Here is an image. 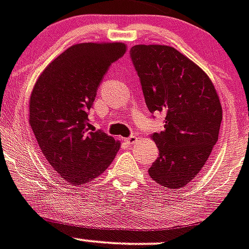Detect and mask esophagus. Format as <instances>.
Here are the masks:
<instances>
[{
    "label": "esophagus",
    "instance_id": "obj_1",
    "mask_svg": "<svg viewBox=\"0 0 249 249\" xmlns=\"http://www.w3.org/2000/svg\"><path fill=\"white\" fill-rule=\"evenodd\" d=\"M136 141H137V137L136 136H131V137H128V138L124 139V142H126V143H128V144L134 143V142H136Z\"/></svg>",
    "mask_w": 249,
    "mask_h": 249
}]
</instances>
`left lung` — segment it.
I'll return each mask as SVG.
<instances>
[{
    "mask_svg": "<svg viewBox=\"0 0 249 249\" xmlns=\"http://www.w3.org/2000/svg\"><path fill=\"white\" fill-rule=\"evenodd\" d=\"M129 55L149 111L166 115L164 131L153 134L159 158L149 175L181 188L199 174L219 138V96L209 77L174 47L136 45Z\"/></svg>",
    "mask_w": 249,
    "mask_h": 249,
    "instance_id": "left-lung-1",
    "label": "left lung"
}]
</instances>
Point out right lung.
<instances>
[{"instance_id":"1","label":"right lung","mask_w":249,"mask_h":249,"mask_svg":"<svg viewBox=\"0 0 249 249\" xmlns=\"http://www.w3.org/2000/svg\"><path fill=\"white\" fill-rule=\"evenodd\" d=\"M121 42L71 46L44 70L33 89L29 122L47 162L71 184L103 174L120 143L89 123L98 88L110 66L126 52Z\"/></svg>"}]
</instances>
